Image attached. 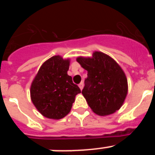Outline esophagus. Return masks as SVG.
<instances>
[{"instance_id":"esophagus-1","label":"esophagus","mask_w":155,"mask_h":155,"mask_svg":"<svg viewBox=\"0 0 155 155\" xmlns=\"http://www.w3.org/2000/svg\"><path fill=\"white\" fill-rule=\"evenodd\" d=\"M78 86L81 88V90H82V88H83V87H84V83H83V82H81L80 84H78Z\"/></svg>"}]
</instances>
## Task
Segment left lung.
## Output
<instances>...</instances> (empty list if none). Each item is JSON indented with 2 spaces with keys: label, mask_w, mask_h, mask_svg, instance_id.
<instances>
[{
  "label": "left lung",
  "mask_w": 155,
  "mask_h": 155,
  "mask_svg": "<svg viewBox=\"0 0 155 155\" xmlns=\"http://www.w3.org/2000/svg\"><path fill=\"white\" fill-rule=\"evenodd\" d=\"M77 61L87 71L82 94L92 111L106 116L120 109L127 94V80L123 70L109 56L94 52L91 58Z\"/></svg>",
  "instance_id": "1"
}]
</instances>
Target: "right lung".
Masks as SVG:
<instances>
[{"label": "right lung", "instance_id": "right-lung-1", "mask_svg": "<svg viewBox=\"0 0 155 155\" xmlns=\"http://www.w3.org/2000/svg\"><path fill=\"white\" fill-rule=\"evenodd\" d=\"M69 65V60L54 56L41 66L31 83L32 103L45 117L64 118L71 111L75 96L81 92L68 74Z\"/></svg>", "mask_w": 155, "mask_h": 155}]
</instances>
